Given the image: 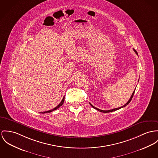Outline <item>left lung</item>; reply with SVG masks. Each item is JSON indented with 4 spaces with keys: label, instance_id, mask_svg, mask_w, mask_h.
Here are the masks:
<instances>
[{
    "label": "left lung",
    "instance_id": "obj_1",
    "mask_svg": "<svg viewBox=\"0 0 158 158\" xmlns=\"http://www.w3.org/2000/svg\"><path fill=\"white\" fill-rule=\"evenodd\" d=\"M134 52L136 53V55H138V53L136 52V51L134 49ZM134 93H135V90H134V92H133V93H132V96H131V98H129V100H128V102L124 105H123V106H122L121 107H119V108H115V109H110V110H101V109H98L97 108H96V107H94V106H93L90 103H89V104H90V105L93 108H94V109H96L97 110H98V111H100V112H104V113H108V112H113V111H115V110H118V109H121L122 108H123V107H125L126 106H127L130 102H131V101L132 100V97L134 96Z\"/></svg>",
    "mask_w": 158,
    "mask_h": 158
}]
</instances>
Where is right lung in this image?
<instances>
[{"label": "right lung", "instance_id": "add662e5", "mask_svg": "<svg viewBox=\"0 0 158 158\" xmlns=\"http://www.w3.org/2000/svg\"><path fill=\"white\" fill-rule=\"evenodd\" d=\"M64 97H63V98H62V101L61 102V103L57 106H56L55 108H53V109H52V110H48V111H45V112H40V114H45V113H49V112H52V111H53V110H56V109H58V108H59L60 106H61L62 105H63V103H64Z\"/></svg>", "mask_w": 158, "mask_h": 158}]
</instances>
